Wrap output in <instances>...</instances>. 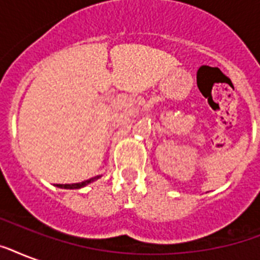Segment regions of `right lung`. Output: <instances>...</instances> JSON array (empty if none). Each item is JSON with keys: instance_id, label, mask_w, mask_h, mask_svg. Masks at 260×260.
<instances>
[{"instance_id": "obj_1", "label": "right lung", "mask_w": 260, "mask_h": 260, "mask_svg": "<svg viewBox=\"0 0 260 260\" xmlns=\"http://www.w3.org/2000/svg\"><path fill=\"white\" fill-rule=\"evenodd\" d=\"M98 178H101V175L90 178V179H87V181L79 182V183H66V185H60V183H58V185H55V186H56V187H60V189H81V187H83V186H86L89 185V183H91V182L97 181Z\"/></svg>"}]
</instances>
